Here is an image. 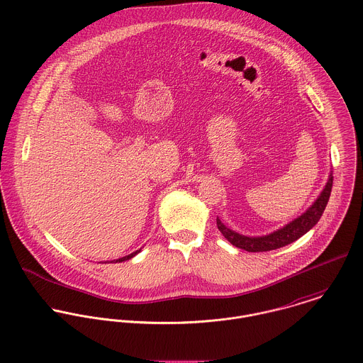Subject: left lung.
Segmentation results:
<instances>
[{
	"instance_id": "left-lung-1",
	"label": "left lung",
	"mask_w": 363,
	"mask_h": 363,
	"mask_svg": "<svg viewBox=\"0 0 363 363\" xmlns=\"http://www.w3.org/2000/svg\"><path fill=\"white\" fill-rule=\"evenodd\" d=\"M331 187H333V173H330L323 191L320 193V196L317 197V200L311 204V207L308 208L301 216H298L292 222L286 223L285 226L271 232L269 235H264V236L240 235V233L229 229L228 226H225L219 218H216V226L228 242H230L233 246L243 249L246 252L257 253V252H269V250L284 247V246L291 245L292 242L298 240L299 238H302L320 220V218L325 209V206L328 203V199L331 194Z\"/></svg>"
}]
</instances>
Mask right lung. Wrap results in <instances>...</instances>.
<instances>
[{"label": "right lung", "instance_id": "1", "mask_svg": "<svg viewBox=\"0 0 363 363\" xmlns=\"http://www.w3.org/2000/svg\"><path fill=\"white\" fill-rule=\"evenodd\" d=\"M140 252H141V249H140V250H135V252H133L131 255H128V256H125V257H121V259H111V261H104V264H106V262H121V261H125V259H133V257H134V256H137Z\"/></svg>", "mask_w": 363, "mask_h": 363}]
</instances>
